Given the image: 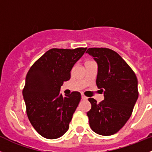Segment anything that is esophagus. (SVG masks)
<instances>
[{
    "mask_svg": "<svg viewBox=\"0 0 152 152\" xmlns=\"http://www.w3.org/2000/svg\"><path fill=\"white\" fill-rule=\"evenodd\" d=\"M82 100H87L88 99V97H86V96H85L84 94H82Z\"/></svg>",
    "mask_w": 152,
    "mask_h": 152,
    "instance_id": "34e87169",
    "label": "esophagus"
}]
</instances>
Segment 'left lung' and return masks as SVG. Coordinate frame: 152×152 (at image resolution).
Returning <instances> with one entry per match:
<instances>
[{"mask_svg":"<svg viewBox=\"0 0 152 152\" xmlns=\"http://www.w3.org/2000/svg\"><path fill=\"white\" fill-rule=\"evenodd\" d=\"M87 53L97 63L96 84L103 91L100 103L89 98L87 113L94 132L103 136L116 134L130 118L139 96L135 73L117 52L107 48H89Z\"/></svg>","mask_w":152,"mask_h":152,"instance_id":"left-lung-1","label":"left lung"}]
</instances>
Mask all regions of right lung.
Returning <instances> with one entry per match:
<instances>
[{
	"label": "right lung",
	"instance_id": "obj_1",
	"mask_svg": "<svg viewBox=\"0 0 152 152\" xmlns=\"http://www.w3.org/2000/svg\"><path fill=\"white\" fill-rule=\"evenodd\" d=\"M86 49H49L27 73L22 91L27 115L34 128L45 138H59L69 129L81 94L73 91L63 96L61 86L70 79L73 65Z\"/></svg>",
	"mask_w": 152,
	"mask_h": 152
}]
</instances>
